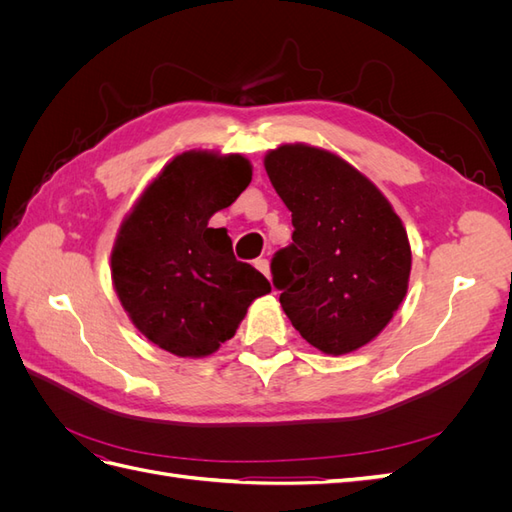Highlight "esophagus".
<instances>
[{
  "mask_svg": "<svg viewBox=\"0 0 512 512\" xmlns=\"http://www.w3.org/2000/svg\"><path fill=\"white\" fill-rule=\"evenodd\" d=\"M254 265H256V269H258L262 275H267L269 280H271V271H269V260H267V258H258V260L254 262Z\"/></svg>",
  "mask_w": 512,
  "mask_h": 512,
  "instance_id": "obj_1",
  "label": "esophagus"
}]
</instances>
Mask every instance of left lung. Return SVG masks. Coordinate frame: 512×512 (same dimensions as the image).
<instances>
[{
    "mask_svg": "<svg viewBox=\"0 0 512 512\" xmlns=\"http://www.w3.org/2000/svg\"><path fill=\"white\" fill-rule=\"evenodd\" d=\"M265 168L292 211V243L271 260L286 316L324 354L359 350L408 292L404 224L376 185L331 151L282 145Z\"/></svg>",
    "mask_w": 512,
    "mask_h": 512,
    "instance_id": "left-lung-1",
    "label": "left lung"
}]
</instances>
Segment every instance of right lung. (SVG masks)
I'll return each instance as SVG.
<instances>
[{
  "label": "right lung",
  "instance_id": "1",
  "mask_svg": "<svg viewBox=\"0 0 512 512\" xmlns=\"http://www.w3.org/2000/svg\"><path fill=\"white\" fill-rule=\"evenodd\" d=\"M252 181L243 156L185 151L170 160L123 220L111 254L117 297L134 327L162 350L200 359L235 335L267 277L209 228Z\"/></svg>",
  "mask_w": 512,
  "mask_h": 512
}]
</instances>
